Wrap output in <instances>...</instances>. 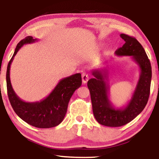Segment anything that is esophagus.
I'll list each match as a JSON object with an SVG mask.
<instances>
[{"instance_id": "1", "label": "esophagus", "mask_w": 159, "mask_h": 159, "mask_svg": "<svg viewBox=\"0 0 159 159\" xmlns=\"http://www.w3.org/2000/svg\"><path fill=\"white\" fill-rule=\"evenodd\" d=\"M82 82L84 84H86L88 82V80H89V75L88 73L84 72L82 74Z\"/></svg>"}]
</instances>
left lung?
<instances>
[{"mask_svg": "<svg viewBox=\"0 0 159 159\" xmlns=\"http://www.w3.org/2000/svg\"><path fill=\"white\" fill-rule=\"evenodd\" d=\"M120 37L125 43L115 54L117 56H131L140 70L135 90L127 106L116 108L111 102L106 69L93 70L94 78L88 82L95 118L99 124L107 127H121L133 120L146 106L151 89V66L144 48L134 38L125 34H121Z\"/></svg>", "mask_w": 159, "mask_h": 159, "instance_id": "left-lung-1", "label": "left lung"}]
</instances>
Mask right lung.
I'll list each match as a JSON object with an SVG mask.
<instances>
[{
	"label": "right lung",
	"mask_w": 159,
	"mask_h": 159,
	"mask_svg": "<svg viewBox=\"0 0 159 159\" xmlns=\"http://www.w3.org/2000/svg\"><path fill=\"white\" fill-rule=\"evenodd\" d=\"M38 41L27 36L16 45L6 71V84L9 101L15 113L25 122L38 128H51L61 123L67 111V107L75 91L82 84L81 74L77 73L61 80L53 91L42 101L25 102L19 98L12 88L10 80L11 64L19 50L24 45Z\"/></svg>",
	"instance_id": "1"
}]
</instances>
